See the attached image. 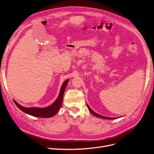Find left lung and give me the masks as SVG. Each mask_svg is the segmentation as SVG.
<instances>
[{"label":"left lung","mask_w":154,"mask_h":154,"mask_svg":"<svg viewBox=\"0 0 154 154\" xmlns=\"http://www.w3.org/2000/svg\"><path fill=\"white\" fill-rule=\"evenodd\" d=\"M87 106H88V108L90 112L92 114H93L94 116H96V117H99V118H102V119H116V118L107 117H104V116H100V115H99V114H97V113H95V112H94L93 110H92V109L89 107V106H88V104H87Z\"/></svg>","instance_id":"left-lung-1"}]
</instances>
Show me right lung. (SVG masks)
<instances>
[{"instance_id": "right-lung-1", "label": "right lung", "mask_w": 154, "mask_h": 154, "mask_svg": "<svg viewBox=\"0 0 154 154\" xmlns=\"http://www.w3.org/2000/svg\"><path fill=\"white\" fill-rule=\"evenodd\" d=\"M69 79L63 82V85L61 86V89L60 91V94L57 99L53 103L51 106L41 108H26L20 106L19 104L17 103L15 100H14L16 106L18 107L20 110L24 112V113L29 114L30 116H32L37 117H51L54 116L55 114L57 113L59 109H60L61 105L63 103V95L66 86Z\"/></svg>"}]
</instances>
